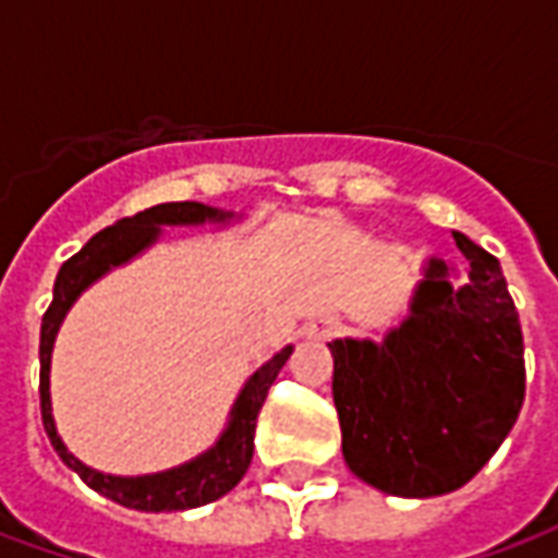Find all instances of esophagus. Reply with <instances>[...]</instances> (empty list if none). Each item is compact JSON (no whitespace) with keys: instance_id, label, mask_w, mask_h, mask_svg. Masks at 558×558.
<instances>
[{"instance_id":"1","label":"esophagus","mask_w":558,"mask_h":558,"mask_svg":"<svg viewBox=\"0 0 558 558\" xmlns=\"http://www.w3.org/2000/svg\"><path fill=\"white\" fill-rule=\"evenodd\" d=\"M328 331H331V328H328L326 323H319V326H316V323H314V326H307V328H304V335H307V338H311V340H323V338H328Z\"/></svg>"}]
</instances>
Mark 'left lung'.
Here are the masks:
<instances>
[{
  "instance_id": "left-lung-1",
  "label": "left lung",
  "mask_w": 558,
  "mask_h": 558,
  "mask_svg": "<svg viewBox=\"0 0 558 558\" xmlns=\"http://www.w3.org/2000/svg\"><path fill=\"white\" fill-rule=\"evenodd\" d=\"M469 280L427 259L410 316L379 340H331L347 466L376 490L427 499L463 487L514 427L523 331L502 266L454 232Z\"/></svg>"
}]
</instances>
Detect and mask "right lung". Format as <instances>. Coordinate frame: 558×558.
Returning a JSON list of instances; mask_svg holds the SVG:
<instances>
[{
    "mask_svg": "<svg viewBox=\"0 0 558 558\" xmlns=\"http://www.w3.org/2000/svg\"><path fill=\"white\" fill-rule=\"evenodd\" d=\"M232 218H235V211H220V208L203 206V203H160V206H151L146 211H137L134 218H122L113 227L95 232L77 254L71 256L68 263H62L59 275H56L53 302H50L41 319V388L38 391H41L44 430L50 436L56 454L62 457V463L68 469H74L92 490H98L101 496L125 505V508H134V511H155L158 514V511L199 508V505L220 499L223 493H230L244 478V472L251 466V457H254L256 415L263 410L268 388L278 379L280 367L292 355V347H283L278 355H271L244 383L239 398L232 403L227 427L208 451L187 460L182 466L167 469V472L122 478V475H107V472H98V469L80 463L77 457L65 448L62 436L56 433L53 407H50V355H53L56 335H59V326L71 311V304L80 299V292L92 287L110 268L134 259L140 251H146L148 244L158 242L160 227L227 223Z\"/></svg>",
    "mask_w": 558,
    "mask_h": 558,
    "instance_id": "right-lung-1",
    "label": "right lung"
}]
</instances>
